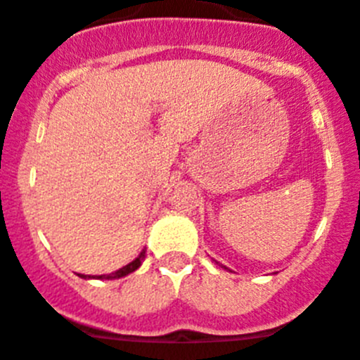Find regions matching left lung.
<instances>
[{
	"label": "left lung",
	"instance_id": "1",
	"mask_svg": "<svg viewBox=\"0 0 360 360\" xmlns=\"http://www.w3.org/2000/svg\"><path fill=\"white\" fill-rule=\"evenodd\" d=\"M216 264H218V262H216ZM221 267H223V269H229V267H225V265H221Z\"/></svg>",
	"mask_w": 360,
	"mask_h": 360
}]
</instances>
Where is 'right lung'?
Masks as SVG:
<instances>
[{"instance_id": "1", "label": "right lung", "mask_w": 360, "mask_h": 360, "mask_svg": "<svg viewBox=\"0 0 360 360\" xmlns=\"http://www.w3.org/2000/svg\"><path fill=\"white\" fill-rule=\"evenodd\" d=\"M144 258H146V251L142 250L141 255H139L134 262H130L128 265L121 267L120 271H116V273L102 274V276H89V274H79V276L84 278V280H91V278L93 280H120V278H124V276H128V274L134 273V271H137V269L142 265V260H144Z\"/></svg>"}]
</instances>
